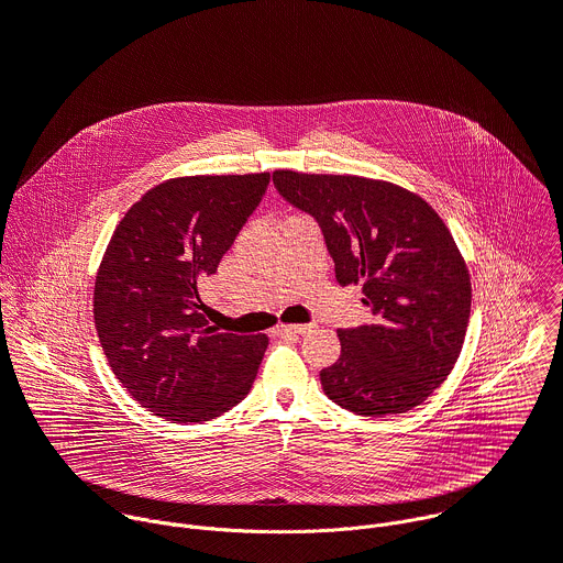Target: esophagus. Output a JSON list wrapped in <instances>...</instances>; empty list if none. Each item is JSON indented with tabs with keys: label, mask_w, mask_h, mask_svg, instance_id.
<instances>
[{
	"label": "esophagus",
	"mask_w": 563,
	"mask_h": 563,
	"mask_svg": "<svg viewBox=\"0 0 563 563\" xmlns=\"http://www.w3.org/2000/svg\"><path fill=\"white\" fill-rule=\"evenodd\" d=\"M313 325H278V334H307Z\"/></svg>",
	"instance_id": "1"
}]
</instances>
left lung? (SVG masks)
<instances>
[{"instance_id":"left-lung-1","label":"left lung","mask_w":563,"mask_h":563,"mask_svg":"<svg viewBox=\"0 0 563 563\" xmlns=\"http://www.w3.org/2000/svg\"><path fill=\"white\" fill-rule=\"evenodd\" d=\"M274 187L318 222L336 280L363 283L374 316L339 330L323 391L361 417L415 410L452 372L470 320V276L445 222L391 183L285 169Z\"/></svg>"}]
</instances>
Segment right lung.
I'll use <instances>...</instances> for the list:
<instances>
[{
    "mask_svg": "<svg viewBox=\"0 0 563 563\" xmlns=\"http://www.w3.org/2000/svg\"><path fill=\"white\" fill-rule=\"evenodd\" d=\"M267 185L269 174L167 180L126 211L104 252L96 330L118 380L159 419H216L254 385L269 339L211 328L198 285L216 274Z\"/></svg>",
    "mask_w": 563,
    "mask_h": 563,
    "instance_id": "1",
    "label": "right lung"
}]
</instances>
